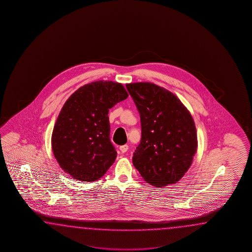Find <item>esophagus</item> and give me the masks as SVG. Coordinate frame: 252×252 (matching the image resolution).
Returning <instances> with one entry per match:
<instances>
[{
    "label": "esophagus",
    "mask_w": 252,
    "mask_h": 252,
    "mask_svg": "<svg viewBox=\"0 0 252 252\" xmlns=\"http://www.w3.org/2000/svg\"><path fill=\"white\" fill-rule=\"evenodd\" d=\"M128 150V145H124V146H121L120 147V150H121V152L122 153H126Z\"/></svg>",
    "instance_id": "esophagus-1"
}]
</instances>
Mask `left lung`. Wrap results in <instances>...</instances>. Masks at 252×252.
I'll use <instances>...</instances> for the list:
<instances>
[{"label":"left lung","mask_w":252,"mask_h":252,"mask_svg":"<svg viewBox=\"0 0 252 252\" xmlns=\"http://www.w3.org/2000/svg\"><path fill=\"white\" fill-rule=\"evenodd\" d=\"M140 117L141 139L132 163L142 178L160 188L176 184L197 149L193 118L171 92L152 83L126 85Z\"/></svg>","instance_id":"8db88e82"}]
</instances>
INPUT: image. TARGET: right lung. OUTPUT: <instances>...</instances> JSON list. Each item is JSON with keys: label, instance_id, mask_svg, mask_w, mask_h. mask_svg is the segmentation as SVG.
I'll list each match as a JSON object with an SVG mask.
<instances>
[{"label": "right lung", "instance_id": "right-lung-1", "mask_svg": "<svg viewBox=\"0 0 252 252\" xmlns=\"http://www.w3.org/2000/svg\"><path fill=\"white\" fill-rule=\"evenodd\" d=\"M127 97L122 84L96 81L82 86L66 100L51 139L54 156L65 173L93 182L107 172L117 157L110 139L109 109Z\"/></svg>", "mask_w": 252, "mask_h": 252}]
</instances>
